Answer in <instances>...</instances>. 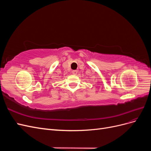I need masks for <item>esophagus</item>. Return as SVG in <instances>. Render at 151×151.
Listing matches in <instances>:
<instances>
[{"instance_id": "obj_1", "label": "esophagus", "mask_w": 151, "mask_h": 151, "mask_svg": "<svg viewBox=\"0 0 151 151\" xmlns=\"http://www.w3.org/2000/svg\"><path fill=\"white\" fill-rule=\"evenodd\" d=\"M72 74H74V75H76V74H77V70H72Z\"/></svg>"}]
</instances>
